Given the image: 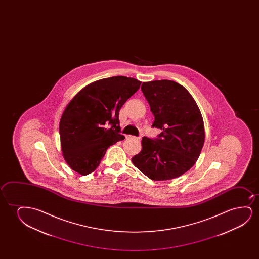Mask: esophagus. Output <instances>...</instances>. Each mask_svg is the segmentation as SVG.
Listing matches in <instances>:
<instances>
[{"label": "esophagus", "instance_id": "34e87169", "mask_svg": "<svg viewBox=\"0 0 259 259\" xmlns=\"http://www.w3.org/2000/svg\"><path fill=\"white\" fill-rule=\"evenodd\" d=\"M126 139H128V140H135V141H140V137H135V136H133V135H127V136H126Z\"/></svg>", "mask_w": 259, "mask_h": 259}]
</instances>
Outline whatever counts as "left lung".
<instances>
[{
    "label": "left lung",
    "instance_id": "8db88e82",
    "mask_svg": "<svg viewBox=\"0 0 259 259\" xmlns=\"http://www.w3.org/2000/svg\"><path fill=\"white\" fill-rule=\"evenodd\" d=\"M142 91L162 130L157 138L143 137L132 162L152 181H167L187 172L198 159L205 133L202 114L190 93L168 79L143 82Z\"/></svg>",
    "mask_w": 259,
    "mask_h": 259
}]
</instances>
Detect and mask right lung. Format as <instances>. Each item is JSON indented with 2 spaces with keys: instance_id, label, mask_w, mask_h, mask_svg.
Listing matches in <instances>:
<instances>
[{
  "instance_id": "obj_1",
  "label": "right lung",
  "mask_w": 259,
  "mask_h": 259,
  "mask_svg": "<svg viewBox=\"0 0 259 259\" xmlns=\"http://www.w3.org/2000/svg\"><path fill=\"white\" fill-rule=\"evenodd\" d=\"M142 82L115 76L81 89L69 103L59 123L61 149L68 165L83 176L99 166L107 149L120 135L118 112Z\"/></svg>"
}]
</instances>
